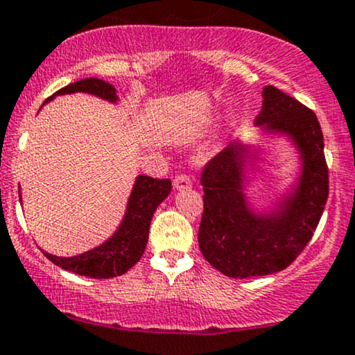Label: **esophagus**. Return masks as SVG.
Wrapping results in <instances>:
<instances>
[{
  "label": "esophagus",
  "mask_w": 355,
  "mask_h": 355,
  "mask_svg": "<svg viewBox=\"0 0 355 355\" xmlns=\"http://www.w3.org/2000/svg\"><path fill=\"white\" fill-rule=\"evenodd\" d=\"M173 187L177 190H189L191 187V180L189 175H177V177L173 178Z\"/></svg>",
  "instance_id": "1"
}]
</instances>
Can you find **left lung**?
<instances>
[{"label":"left lung","instance_id":"left-lung-1","mask_svg":"<svg viewBox=\"0 0 355 355\" xmlns=\"http://www.w3.org/2000/svg\"><path fill=\"white\" fill-rule=\"evenodd\" d=\"M254 125L291 139L300 152L301 173L271 211L256 213L245 195L246 168L254 159L250 145H228L205 165L200 250L215 270L240 279L288 268L313 238L329 195L324 137L313 110L266 85Z\"/></svg>","mask_w":355,"mask_h":355}]
</instances>
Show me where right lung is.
Returning <instances> with one entry per match:
<instances>
[{"label": "right lung", "instance_id": "add662e5", "mask_svg": "<svg viewBox=\"0 0 355 355\" xmlns=\"http://www.w3.org/2000/svg\"><path fill=\"white\" fill-rule=\"evenodd\" d=\"M74 92H87L109 102L119 101L114 85L105 83V80L87 78L59 89L54 96L42 102V105L53 101L55 96ZM170 190H172V182L168 178L159 180V178L148 177V175H139L129 196L122 223L119 225L117 232L107 241L85 251L83 254L71 256V258H61V256L49 254L46 251H42V253L55 266L76 272V275L96 277V279H109V277L121 276L142 258L148 241V230H150L153 213L168 196Z\"/></svg>", "mask_w": 355, "mask_h": 355}]
</instances>
